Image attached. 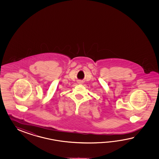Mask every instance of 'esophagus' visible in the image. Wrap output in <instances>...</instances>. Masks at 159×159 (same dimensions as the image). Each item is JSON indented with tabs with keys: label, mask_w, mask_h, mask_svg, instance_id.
I'll list each match as a JSON object with an SVG mask.
<instances>
[{
	"label": "esophagus",
	"mask_w": 159,
	"mask_h": 159,
	"mask_svg": "<svg viewBox=\"0 0 159 159\" xmlns=\"http://www.w3.org/2000/svg\"><path fill=\"white\" fill-rule=\"evenodd\" d=\"M78 83H79V84H81V83H82V82H81V81H79V82H78Z\"/></svg>",
	"instance_id": "1"
}]
</instances>
